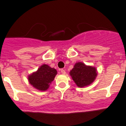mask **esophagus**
<instances>
[{"mask_svg": "<svg viewBox=\"0 0 126 126\" xmlns=\"http://www.w3.org/2000/svg\"><path fill=\"white\" fill-rule=\"evenodd\" d=\"M60 71H61V72H62V74H66V71H65V70H64V69H62L60 70Z\"/></svg>", "mask_w": 126, "mask_h": 126, "instance_id": "obj_1", "label": "esophagus"}]
</instances>
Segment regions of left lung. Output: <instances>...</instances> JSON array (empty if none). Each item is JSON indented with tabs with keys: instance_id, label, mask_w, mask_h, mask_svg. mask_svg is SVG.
<instances>
[{
	"instance_id": "1",
	"label": "left lung",
	"mask_w": 126,
	"mask_h": 126,
	"mask_svg": "<svg viewBox=\"0 0 126 126\" xmlns=\"http://www.w3.org/2000/svg\"><path fill=\"white\" fill-rule=\"evenodd\" d=\"M70 75L79 87H83L89 85L94 80L97 73L95 68L79 62L71 71Z\"/></svg>"
}]
</instances>
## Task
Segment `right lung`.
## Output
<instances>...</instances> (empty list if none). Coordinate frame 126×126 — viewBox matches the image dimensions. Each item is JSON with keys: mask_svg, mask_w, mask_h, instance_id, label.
Wrapping results in <instances>:
<instances>
[{"mask_svg": "<svg viewBox=\"0 0 126 126\" xmlns=\"http://www.w3.org/2000/svg\"><path fill=\"white\" fill-rule=\"evenodd\" d=\"M57 73V71L54 68H50L47 64H43L36 72L29 76V82L35 88L45 91L54 80Z\"/></svg>", "mask_w": 126, "mask_h": 126, "instance_id": "right-lung-1", "label": "right lung"}]
</instances>
